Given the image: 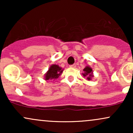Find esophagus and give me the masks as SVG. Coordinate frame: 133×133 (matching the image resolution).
<instances>
[{"label":"esophagus","instance_id":"obj_1","mask_svg":"<svg viewBox=\"0 0 133 133\" xmlns=\"http://www.w3.org/2000/svg\"><path fill=\"white\" fill-rule=\"evenodd\" d=\"M70 68H75L76 67V65L75 64H72V65H70Z\"/></svg>","mask_w":133,"mask_h":133}]
</instances>
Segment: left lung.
Instances as JSON below:
<instances>
[{
	"instance_id": "obj_1",
	"label": "left lung",
	"mask_w": 133,
	"mask_h": 133,
	"mask_svg": "<svg viewBox=\"0 0 133 133\" xmlns=\"http://www.w3.org/2000/svg\"><path fill=\"white\" fill-rule=\"evenodd\" d=\"M83 71L84 72L82 73V76L84 77H86V79L88 81L91 80L92 77H94L92 69L89 65H87V66L85 67V68L83 69Z\"/></svg>"
}]
</instances>
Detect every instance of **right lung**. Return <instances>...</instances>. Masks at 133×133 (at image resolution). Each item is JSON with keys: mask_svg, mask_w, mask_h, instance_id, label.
<instances>
[{"mask_svg": "<svg viewBox=\"0 0 133 133\" xmlns=\"http://www.w3.org/2000/svg\"><path fill=\"white\" fill-rule=\"evenodd\" d=\"M63 70L64 69L59 67L57 64L51 65L44 75V79L45 81H54L55 79H57L59 76L61 75L62 73L63 72Z\"/></svg>", "mask_w": 133, "mask_h": 133, "instance_id": "1", "label": "right lung"}]
</instances>
